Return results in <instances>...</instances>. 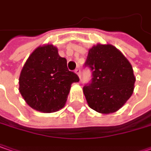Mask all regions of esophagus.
Returning a JSON list of instances; mask_svg holds the SVG:
<instances>
[{
  "mask_svg": "<svg viewBox=\"0 0 151 151\" xmlns=\"http://www.w3.org/2000/svg\"><path fill=\"white\" fill-rule=\"evenodd\" d=\"M75 73L78 76V78H80V70H79V69H76Z\"/></svg>",
  "mask_w": 151,
  "mask_h": 151,
  "instance_id": "1",
  "label": "esophagus"
}]
</instances>
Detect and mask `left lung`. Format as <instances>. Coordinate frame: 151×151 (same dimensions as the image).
<instances>
[{
    "label": "left lung",
    "instance_id": "1",
    "mask_svg": "<svg viewBox=\"0 0 151 151\" xmlns=\"http://www.w3.org/2000/svg\"><path fill=\"white\" fill-rule=\"evenodd\" d=\"M85 66L92 71V81L83 87L88 106L101 114L117 111L134 93L132 65L111 44H97L88 50Z\"/></svg>",
    "mask_w": 151,
    "mask_h": 151
}]
</instances>
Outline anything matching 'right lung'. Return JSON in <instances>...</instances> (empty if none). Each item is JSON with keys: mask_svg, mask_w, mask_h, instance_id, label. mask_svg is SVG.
<instances>
[{"mask_svg": "<svg viewBox=\"0 0 151 151\" xmlns=\"http://www.w3.org/2000/svg\"><path fill=\"white\" fill-rule=\"evenodd\" d=\"M19 92L31 108L50 113L64 107L71 85L78 82L67 60L52 44L38 46L27 59L19 76Z\"/></svg>", "mask_w": 151, "mask_h": 151, "instance_id": "1", "label": "right lung"}]
</instances>
